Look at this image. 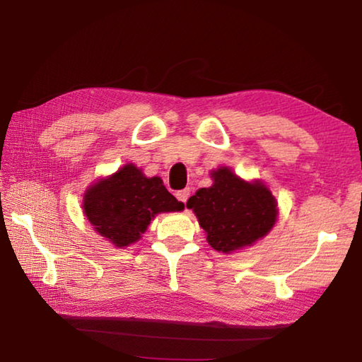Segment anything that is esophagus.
I'll use <instances>...</instances> for the list:
<instances>
[{
	"label": "esophagus",
	"instance_id": "obj_1",
	"mask_svg": "<svg viewBox=\"0 0 362 362\" xmlns=\"http://www.w3.org/2000/svg\"><path fill=\"white\" fill-rule=\"evenodd\" d=\"M175 196H177V199L180 201V203L185 204V203H187V199L189 198V188L180 189V192H177V193H175Z\"/></svg>",
	"mask_w": 362,
	"mask_h": 362
}]
</instances>
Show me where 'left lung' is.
<instances>
[{
  "label": "left lung",
  "mask_w": 362,
  "mask_h": 362,
  "mask_svg": "<svg viewBox=\"0 0 362 362\" xmlns=\"http://www.w3.org/2000/svg\"><path fill=\"white\" fill-rule=\"evenodd\" d=\"M212 185L187 201L206 240L222 254L254 246L278 220V201L262 180H244L230 168L211 170Z\"/></svg>",
  "instance_id": "obj_1"
}]
</instances>
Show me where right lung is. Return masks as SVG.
I'll list each match as a JSON object with an SVG mask.
<instances>
[{
  "mask_svg": "<svg viewBox=\"0 0 362 362\" xmlns=\"http://www.w3.org/2000/svg\"><path fill=\"white\" fill-rule=\"evenodd\" d=\"M81 206L93 228L118 249L137 243L158 214L185 207L159 177H146L132 163L90 183Z\"/></svg>",
  "mask_w": 362,
  "mask_h": 362,
  "instance_id": "obj_1",
  "label": "right lung"
}]
</instances>
